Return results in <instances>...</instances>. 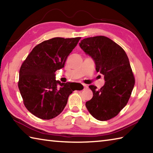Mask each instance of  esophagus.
<instances>
[{
  "label": "esophagus",
  "mask_w": 153,
  "mask_h": 153,
  "mask_svg": "<svg viewBox=\"0 0 153 153\" xmlns=\"http://www.w3.org/2000/svg\"><path fill=\"white\" fill-rule=\"evenodd\" d=\"M83 86H84V88H88V86L86 84H83Z\"/></svg>",
  "instance_id": "34e87169"
}]
</instances>
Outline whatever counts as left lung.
Listing matches in <instances>:
<instances>
[{"label": "left lung", "mask_w": 153, "mask_h": 153, "mask_svg": "<svg viewBox=\"0 0 153 153\" xmlns=\"http://www.w3.org/2000/svg\"><path fill=\"white\" fill-rule=\"evenodd\" d=\"M79 45L91 56L96 71L104 75L105 82L100 90L89 86L93 97L86 107L97 120H110L127 105L135 84L129 59L120 46L103 36L84 38Z\"/></svg>", "instance_id": "obj_1"}]
</instances>
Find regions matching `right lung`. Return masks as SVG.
<instances>
[{
	"instance_id": "1",
	"label": "right lung",
	"mask_w": 153,
	"mask_h": 153,
	"mask_svg": "<svg viewBox=\"0 0 153 153\" xmlns=\"http://www.w3.org/2000/svg\"><path fill=\"white\" fill-rule=\"evenodd\" d=\"M80 39L53 38L44 41L32 49L21 66L18 87L25 107L36 117L42 120L56 117L76 90L70 82L56 81L55 73L63 68Z\"/></svg>"
}]
</instances>
